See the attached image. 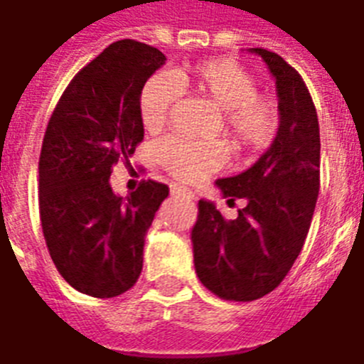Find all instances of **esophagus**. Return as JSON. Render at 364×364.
Segmentation results:
<instances>
[{
	"mask_svg": "<svg viewBox=\"0 0 364 364\" xmlns=\"http://www.w3.org/2000/svg\"><path fill=\"white\" fill-rule=\"evenodd\" d=\"M170 194L173 196V198H178V200H194V194H192L191 191H186L185 186L181 185H172L170 186Z\"/></svg>",
	"mask_w": 364,
	"mask_h": 364,
	"instance_id": "1",
	"label": "esophagus"
}]
</instances>
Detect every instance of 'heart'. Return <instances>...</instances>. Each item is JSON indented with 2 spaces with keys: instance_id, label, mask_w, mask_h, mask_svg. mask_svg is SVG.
Segmentation results:
<instances>
[{
  "instance_id": "b5f03b06",
  "label": "heart",
  "mask_w": 364,
  "mask_h": 364,
  "mask_svg": "<svg viewBox=\"0 0 364 364\" xmlns=\"http://www.w3.org/2000/svg\"><path fill=\"white\" fill-rule=\"evenodd\" d=\"M179 90L192 91L221 109L220 128L240 154H258L269 146L280 126V107L273 95L258 91L257 77L232 58H207L154 75L139 95V117L144 129L156 134L166 124ZM223 141H188L166 137L156 144V159L183 183L207 178L225 163Z\"/></svg>"
}]
</instances>
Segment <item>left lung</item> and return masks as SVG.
Instances as JSON below:
<instances>
[{
    "instance_id": "1",
    "label": "left lung",
    "mask_w": 364,
    "mask_h": 364,
    "mask_svg": "<svg viewBox=\"0 0 364 364\" xmlns=\"http://www.w3.org/2000/svg\"><path fill=\"white\" fill-rule=\"evenodd\" d=\"M277 80L280 126L269 150L235 178L218 179L223 198H245L236 220L200 201L192 229L196 273L220 299L251 302L271 293L295 264L321 186L317 109L304 80L282 56L251 49Z\"/></svg>"
}]
</instances>
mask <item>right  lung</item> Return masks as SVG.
Masks as SVG:
<instances>
[{
    "label": "right lung",
    "mask_w": 364,
    "mask_h": 364,
    "mask_svg": "<svg viewBox=\"0 0 364 364\" xmlns=\"http://www.w3.org/2000/svg\"><path fill=\"white\" fill-rule=\"evenodd\" d=\"M156 47L119 40L73 77L50 115L40 151V221L65 282L112 299L137 282L144 236L168 186L154 179L121 198L109 176L144 139L139 95L164 64Z\"/></svg>",
    "instance_id": "add662e5"
}]
</instances>
